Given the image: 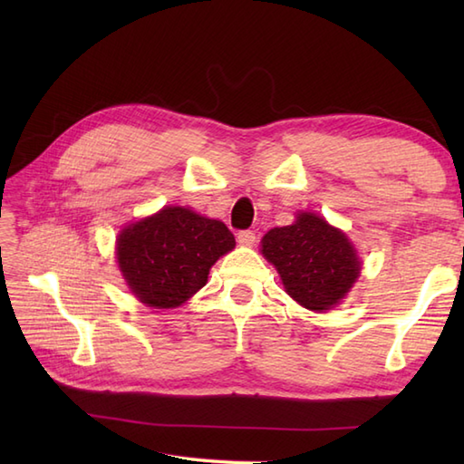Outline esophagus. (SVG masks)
<instances>
[{
	"label": "esophagus",
	"mask_w": 464,
	"mask_h": 464,
	"mask_svg": "<svg viewBox=\"0 0 464 464\" xmlns=\"http://www.w3.org/2000/svg\"><path fill=\"white\" fill-rule=\"evenodd\" d=\"M255 233L253 231H239L237 233V241L239 245H243V247H251V245H255Z\"/></svg>",
	"instance_id": "1"
}]
</instances>
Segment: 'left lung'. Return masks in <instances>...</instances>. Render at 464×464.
I'll return each instance as SVG.
<instances>
[{"instance_id":"left-lung-1","label":"left lung","mask_w":464,"mask_h":464,"mask_svg":"<svg viewBox=\"0 0 464 464\" xmlns=\"http://www.w3.org/2000/svg\"><path fill=\"white\" fill-rule=\"evenodd\" d=\"M261 253L281 275L285 291L309 311L339 304L361 273V259L347 235L307 211L293 225L265 233Z\"/></svg>"}]
</instances>
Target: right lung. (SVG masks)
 Wrapping results in <instances>:
<instances>
[{"label": "right lung", "mask_w": 464, "mask_h": 464, "mask_svg": "<svg viewBox=\"0 0 464 464\" xmlns=\"http://www.w3.org/2000/svg\"><path fill=\"white\" fill-rule=\"evenodd\" d=\"M235 247L223 221L189 207H163L127 225L117 237V263L127 287L153 309H175L205 287L215 261Z\"/></svg>", "instance_id": "add662e5"}]
</instances>
